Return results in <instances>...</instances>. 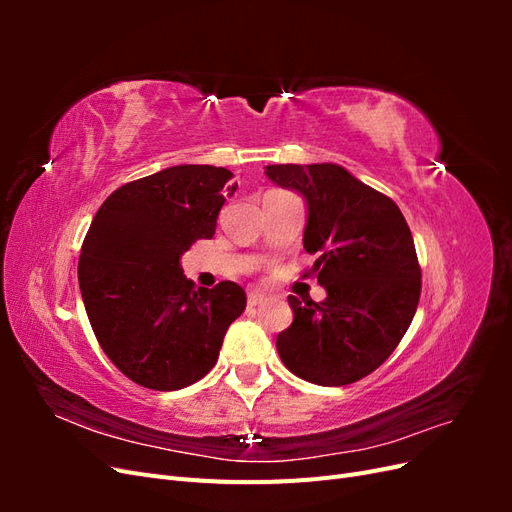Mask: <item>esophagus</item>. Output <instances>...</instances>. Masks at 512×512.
Returning a JSON list of instances; mask_svg holds the SVG:
<instances>
[{"mask_svg":"<svg viewBox=\"0 0 512 512\" xmlns=\"http://www.w3.org/2000/svg\"><path fill=\"white\" fill-rule=\"evenodd\" d=\"M265 301H267V297H265V294H260V292H250V297H247V303H250L252 307L262 305Z\"/></svg>","mask_w":512,"mask_h":512,"instance_id":"34e87169","label":"esophagus"}]
</instances>
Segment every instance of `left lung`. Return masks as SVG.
Here are the masks:
<instances>
[{"label":"left lung","instance_id":"8db88e82","mask_svg":"<svg viewBox=\"0 0 512 512\" xmlns=\"http://www.w3.org/2000/svg\"><path fill=\"white\" fill-rule=\"evenodd\" d=\"M267 177L307 200L303 247L318 254L327 299L288 297L294 320L277 335L282 363L307 382L344 386L378 369L406 335L421 299L410 226L389 196L337 164H271Z\"/></svg>","mask_w":512,"mask_h":512}]
</instances>
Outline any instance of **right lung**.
<instances>
[{"label":"right lung","instance_id":"obj_1","mask_svg":"<svg viewBox=\"0 0 512 512\" xmlns=\"http://www.w3.org/2000/svg\"><path fill=\"white\" fill-rule=\"evenodd\" d=\"M228 168L181 164L108 196L79 256V286L100 348L132 382L185 389L218 363L224 335L247 303L235 282L196 288L179 258L218 226Z\"/></svg>","mask_w":512,"mask_h":512}]
</instances>
